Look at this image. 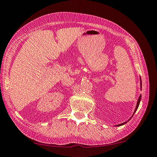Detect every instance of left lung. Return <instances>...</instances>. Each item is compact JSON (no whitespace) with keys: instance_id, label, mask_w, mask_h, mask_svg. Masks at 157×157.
<instances>
[{"instance_id":"8db88e82","label":"left lung","mask_w":157,"mask_h":157,"mask_svg":"<svg viewBox=\"0 0 157 157\" xmlns=\"http://www.w3.org/2000/svg\"><path fill=\"white\" fill-rule=\"evenodd\" d=\"M141 86H142V84H141ZM141 95H140L139 96V99H138V101H137V104H136V108H135V110H134V113H135V112L137 110V109H138V108H139V103H140V101H141ZM129 119V120H130ZM128 120V121H129ZM127 122H125V123H121V124H119V125H117V126H121V125H124L125 123H126Z\"/></svg>"}]
</instances>
